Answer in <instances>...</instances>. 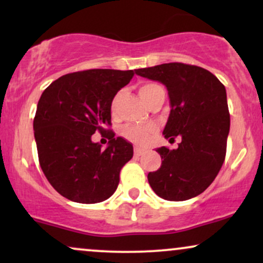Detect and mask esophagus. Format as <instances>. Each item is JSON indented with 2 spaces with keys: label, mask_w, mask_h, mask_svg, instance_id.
Instances as JSON below:
<instances>
[{
  "label": "esophagus",
  "mask_w": 263,
  "mask_h": 263,
  "mask_svg": "<svg viewBox=\"0 0 263 263\" xmlns=\"http://www.w3.org/2000/svg\"><path fill=\"white\" fill-rule=\"evenodd\" d=\"M144 152H146V149L140 148V147H135V155L136 156H142Z\"/></svg>",
  "instance_id": "1"
}]
</instances>
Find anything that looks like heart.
<instances>
[{"mask_svg":"<svg viewBox=\"0 0 263 263\" xmlns=\"http://www.w3.org/2000/svg\"><path fill=\"white\" fill-rule=\"evenodd\" d=\"M158 87H161V86L157 85V84H153V83H146V84H143V85L140 86V95H141V98L144 100V102L147 101V99H148V96L151 95V93L155 91L156 89H158ZM115 102H116V99L114 100L112 105H115ZM155 129L156 128L153 125L125 126V127L122 128V135L125 136L127 140L135 142V143L142 144L148 140V137L153 134V132H155Z\"/></svg>","mask_w":263,"mask_h":263,"instance_id":"obj_1","label":"heart"}]
</instances>
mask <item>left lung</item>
Listing matches in <instances>:
<instances>
[{"label":"left lung","instance_id":"obj_1","mask_svg":"<svg viewBox=\"0 0 263 263\" xmlns=\"http://www.w3.org/2000/svg\"><path fill=\"white\" fill-rule=\"evenodd\" d=\"M135 71L165 86L171 112L163 135L182 138L177 149H156L163 161L158 171L148 173L151 188L171 201L197 197L213 183L225 159L230 131L225 86L206 69L183 63Z\"/></svg>","mask_w":263,"mask_h":263}]
</instances>
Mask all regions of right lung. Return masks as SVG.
Segmentation results:
<instances>
[{
    "label": "right lung",
    "instance_id": "right-lung-1",
    "mask_svg": "<svg viewBox=\"0 0 263 263\" xmlns=\"http://www.w3.org/2000/svg\"><path fill=\"white\" fill-rule=\"evenodd\" d=\"M134 70L90 69L66 74L42 93L33 129L39 163L53 188L75 203L95 204L114 194L120 171L134 156L132 144L107 131L111 104ZM108 132L105 150L91 140Z\"/></svg>",
    "mask_w": 263,
    "mask_h": 263
}]
</instances>
